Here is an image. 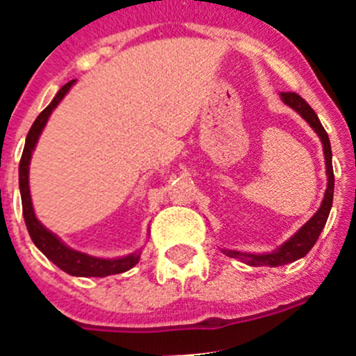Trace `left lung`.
Here are the masks:
<instances>
[{"label":"left lung","instance_id":"left-lung-1","mask_svg":"<svg viewBox=\"0 0 356 356\" xmlns=\"http://www.w3.org/2000/svg\"><path fill=\"white\" fill-rule=\"evenodd\" d=\"M282 102L289 108L294 109L306 123L313 129V132L318 136L320 143L323 147V158H325V172H327V189L323 193V200L320 203L318 210L312 216V219L306 220L287 241L277 247L271 252H261V254H254V252H240L233 250V248H222V252L229 257L238 259V261L245 262L248 266H270V268H277V266L291 264V262L298 261V259L305 257L313 245L318 240L320 233L325 227L327 219H329L330 209H332L334 200V170H332V149H330V140L327 136L325 129L320 123L318 116L315 115L308 102L301 97V95L294 94V92H285L280 94Z\"/></svg>","mask_w":356,"mask_h":356}]
</instances>
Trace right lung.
I'll return each mask as SVG.
<instances>
[{"mask_svg": "<svg viewBox=\"0 0 356 356\" xmlns=\"http://www.w3.org/2000/svg\"><path fill=\"white\" fill-rule=\"evenodd\" d=\"M76 79L65 83L60 90L55 94L54 101L40 113L36 120H34L33 127H31L29 134L26 137V146H24L22 158H20L19 165V188H20V198H22V213L24 220H26V227L29 231V236L33 243L54 262L57 268L65 271L72 277H109V275L125 273V271L132 270L134 266L139 262L143 248L132 252V254L120 255V257H95V255L85 254L71 248L65 245L54 231L44 227L40 222V219L34 213L33 200H31V189H29V165L31 158H33V151L36 147L38 139H40L41 132H43L44 125H47L48 118L54 113V109L60 104L62 99L65 97L71 86L74 85Z\"/></svg>", "mask_w": 356, "mask_h": 356, "instance_id": "obj_1", "label": "right lung"}]
</instances>
